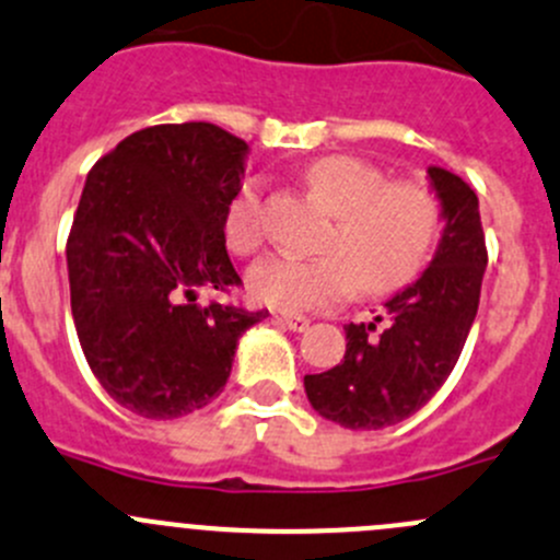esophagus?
<instances>
[{"label":"esophagus","instance_id":"34e87169","mask_svg":"<svg viewBox=\"0 0 560 560\" xmlns=\"http://www.w3.org/2000/svg\"><path fill=\"white\" fill-rule=\"evenodd\" d=\"M276 319H279V323H284L290 330H298V334L308 328V317H303V314H279Z\"/></svg>","mask_w":560,"mask_h":560}]
</instances>
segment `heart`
<instances>
[{"label": "heart", "instance_id": "1", "mask_svg": "<svg viewBox=\"0 0 560 560\" xmlns=\"http://www.w3.org/2000/svg\"><path fill=\"white\" fill-rule=\"evenodd\" d=\"M314 197L334 213L317 257L273 254L248 273L259 303L284 312L339 306L361 295H385L410 284L430 259L441 232V202L427 183L388 180L355 155H328L306 172ZM224 235L235 254L259 252L265 241L262 186L246 180L230 199Z\"/></svg>", "mask_w": 560, "mask_h": 560}]
</instances>
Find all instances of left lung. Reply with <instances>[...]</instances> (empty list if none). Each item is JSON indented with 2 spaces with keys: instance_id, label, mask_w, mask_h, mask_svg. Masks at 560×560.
<instances>
[{
  "instance_id": "left-lung-1",
  "label": "left lung",
  "mask_w": 560,
  "mask_h": 560,
  "mask_svg": "<svg viewBox=\"0 0 560 560\" xmlns=\"http://www.w3.org/2000/svg\"><path fill=\"white\" fill-rule=\"evenodd\" d=\"M446 221L424 276L385 303V317L345 325L339 366L306 374L314 410L347 430H383L421 410L457 366L479 312L487 243L479 197L463 177L430 166Z\"/></svg>"
}]
</instances>
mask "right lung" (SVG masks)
<instances>
[{"mask_svg":"<svg viewBox=\"0 0 560 560\" xmlns=\"http://www.w3.org/2000/svg\"><path fill=\"white\" fill-rule=\"evenodd\" d=\"M246 142L213 122L125 136L90 170L68 235L70 312L97 383L125 410L177 418L213 401L243 330L268 317L199 290L241 287L224 213Z\"/></svg>","mask_w":560,"mask_h":560,"instance_id":"1","label":"right lung"}]
</instances>
